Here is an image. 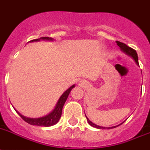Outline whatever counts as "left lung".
I'll use <instances>...</instances> for the list:
<instances>
[{
  "label": "left lung",
  "instance_id": "left-lung-1",
  "mask_svg": "<svg viewBox=\"0 0 150 150\" xmlns=\"http://www.w3.org/2000/svg\"><path fill=\"white\" fill-rule=\"evenodd\" d=\"M117 45L120 47V50H122V52H124L125 54H127L128 56H129V57H131L133 58V60H135V62H136V64L139 66V62H138V55H137V51L134 50V49H133V48L129 47H128V46L127 45V44H123V43H122V42H120V41H117ZM86 120H87V121H88V123L90 125V126H92V127H95V128H97V129H106L107 127H100V126H98V125H96L94 124L93 122H92L91 121L89 120L88 118H87V117L86 116ZM121 123V124H122ZM120 124V125H121ZM119 126V125H118ZM117 126H116V127H108L107 129H112V128H115V127H117Z\"/></svg>",
  "mask_w": 150,
  "mask_h": 150
}]
</instances>
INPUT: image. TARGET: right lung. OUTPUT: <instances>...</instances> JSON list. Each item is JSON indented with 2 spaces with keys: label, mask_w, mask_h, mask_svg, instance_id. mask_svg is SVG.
Listing matches in <instances>:
<instances>
[{
  "label": "right lung",
  "mask_w": 150,
  "mask_h": 150,
  "mask_svg": "<svg viewBox=\"0 0 150 150\" xmlns=\"http://www.w3.org/2000/svg\"><path fill=\"white\" fill-rule=\"evenodd\" d=\"M40 40H53V39L50 38H40V39L33 40L31 41H39ZM74 86H75V85L71 86L70 88H68L67 90L61 95V96H60L59 100H58L57 103L56 105L55 108L54 109V110H52L49 114H47V116H45V117H40V118H28V117H24V116H23V115H21L20 112H18L15 110L16 112L19 114L20 117H21L23 120L30 125L46 127L53 126V125L57 123V122L60 119V117H61L62 114V109H63V106H64V103L66 102L68 96L70 94V91L72 90V89L74 88Z\"/></svg>",
  "instance_id": "1"
}]
</instances>
